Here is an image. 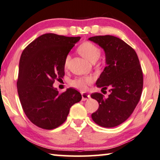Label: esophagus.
I'll return each mask as SVG.
<instances>
[{
  "label": "esophagus",
  "instance_id": "34e87169",
  "mask_svg": "<svg viewBox=\"0 0 160 160\" xmlns=\"http://www.w3.org/2000/svg\"><path fill=\"white\" fill-rule=\"evenodd\" d=\"M90 94L85 93V92L82 93V101H86V100H88L89 98H90Z\"/></svg>",
  "mask_w": 160,
  "mask_h": 160
}]
</instances>
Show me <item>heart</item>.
<instances>
[{
	"instance_id": "obj_1",
	"label": "heart",
	"mask_w": 160,
	"mask_h": 160,
	"mask_svg": "<svg viewBox=\"0 0 160 160\" xmlns=\"http://www.w3.org/2000/svg\"><path fill=\"white\" fill-rule=\"evenodd\" d=\"M78 52H79L82 57L85 58L87 60L89 61L91 63H95L98 60L100 54H101V51L99 48L94 45V44L89 42H85L82 43V44L79 46L78 48ZM70 56L68 55L66 58H65L64 62V68H66L68 65L70 61ZM92 82V79L90 77H82L78 78L76 79L71 81V85L74 88L78 89L80 90H85L88 85H90Z\"/></svg>"
}]
</instances>
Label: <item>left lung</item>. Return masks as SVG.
<instances>
[{
  "label": "left lung",
  "instance_id": "8db88e82",
  "mask_svg": "<svg viewBox=\"0 0 160 160\" xmlns=\"http://www.w3.org/2000/svg\"><path fill=\"white\" fill-rule=\"evenodd\" d=\"M88 39L103 48L106 58L107 66L97 80V87L110 89L107 98L100 93L91 94L99 105L92 118L100 126L113 128L127 120L139 102L143 86L142 69L136 52L122 39L111 35Z\"/></svg>",
  "mask_w": 160,
  "mask_h": 160
}]
</instances>
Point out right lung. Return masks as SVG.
I'll return each mask as SVG.
<instances>
[{"label":"right lung","instance_id":"add662e5","mask_svg":"<svg viewBox=\"0 0 160 160\" xmlns=\"http://www.w3.org/2000/svg\"><path fill=\"white\" fill-rule=\"evenodd\" d=\"M80 39L44 34L22 53L17 82L19 98L26 116L39 128L51 130L61 126L70 107L82 99L75 89L59 94L53 86L55 80L64 76L65 58Z\"/></svg>","mask_w":160,"mask_h":160}]
</instances>
